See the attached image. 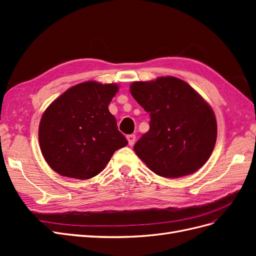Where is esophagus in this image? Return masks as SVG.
<instances>
[{"instance_id": "1", "label": "esophagus", "mask_w": 256, "mask_h": 256, "mask_svg": "<svg viewBox=\"0 0 256 256\" xmlns=\"http://www.w3.org/2000/svg\"><path fill=\"white\" fill-rule=\"evenodd\" d=\"M127 140H128V143L130 146H132L134 144V141H136V136L134 134H129L127 136Z\"/></svg>"}]
</instances>
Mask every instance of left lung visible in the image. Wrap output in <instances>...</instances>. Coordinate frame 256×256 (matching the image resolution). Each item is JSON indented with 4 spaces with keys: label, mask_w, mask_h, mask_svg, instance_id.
I'll return each mask as SVG.
<instances>
[{
    "label": "left lung",
    "mask_w": 256,
    "mask_h": 256,
    "mask_svg": "<svg viewBox=\"0 0 256 256\" xmlns=\"http://www.w3.org/2000/svg\"><path fill=\"white\" fill-rule=\"evenodd\" d=\"M130 92L150 113V130L134 150L152 171L166 178L196 173L216 140L214 113L203 97L175 76L136 81Z\"/></svg>",
    "instance_id": "obj_1"
}]
</instances>
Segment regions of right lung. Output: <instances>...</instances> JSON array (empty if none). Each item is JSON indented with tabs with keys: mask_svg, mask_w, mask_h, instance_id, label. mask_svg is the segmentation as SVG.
<instances>
[{
	"mask_svg": "<svg viewBox=\"0 0 256 256\" xmlns=\"http://www.w3.org/2000/svg\"><path fill=\"white\" fill-rule=\"evenodd\" d=\"M115 83L88 81L68 88L46 109L38 138L44 160L62 176L90 180L128 144L109 111Z\"/></svg>",
	"mask_w": 256,
	"mask_h": 256,
	"instance_id": "1",
	"label": "right lung"
}]
</instances>
